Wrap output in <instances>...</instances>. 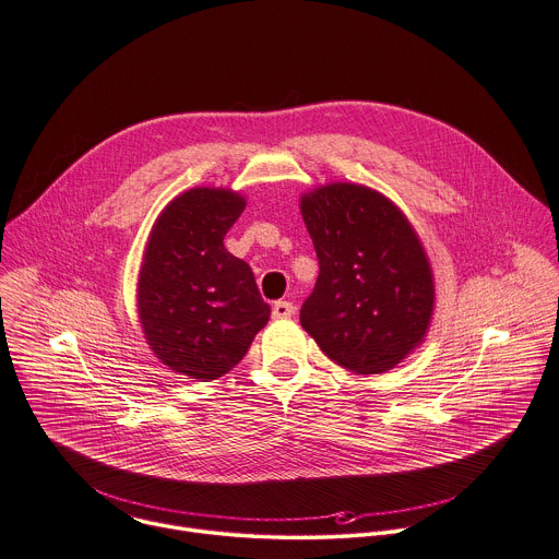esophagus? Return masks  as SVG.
I'll return each mask as SVG.
<instances>
[{
  "mask_svg": "<svg viewBox=\"0 0 559 559\" xmlns=\"http://www.w3.org/2000/svg\"><path fill=\"white\" fill-rule=\"evenodd\" d=\"M294 316V305L289 300H278L272 307V318L283 320V318H292Z\"/></svg>",
  "mask_w": 559,
  "mask_h": 559,
  "instance_id": "esophagus-1",
  "label": "esophagus"
}]
</instances>
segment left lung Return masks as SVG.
Masks as SVG:
<instances>
[{
  "mask_svg": "<svg viewBox=\"0 0 559 559\" xmlns=\"http://www.w3.org/2000/svg\"><path fill=\"white\" fill-rule=\"evenodd\" d=\"M320 274L300 324L320 350L357 374L405 359L429 326L433 276L405 215L381 193L348 182L302 198Z\"/></svg>",
  "mask_w": 559,
  "mask_h": 559,
  "instance_id": "left-lung-1",
  "label": "left lung"
}]
</instances>
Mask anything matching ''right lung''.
I'll return each mask as SVG.
<instances>
[{
    "label": "right lung",
    "instance_id": "1",
    "mask_svg": "<svg viewBox=\"0 0 559 559\" xmlns=\"http://www.w3.org/2000/svg\"><path fill=\"white\" fill-rule=\"evenodd\" d=\"M246 202L191 189L160 213L139 276V318L154 355L174 372L213 381L235 368L270 320L252 267L224 248Z\"/></svg>",
    "mask_w": 559,
    "mask_h": 559
}]
</instances>
